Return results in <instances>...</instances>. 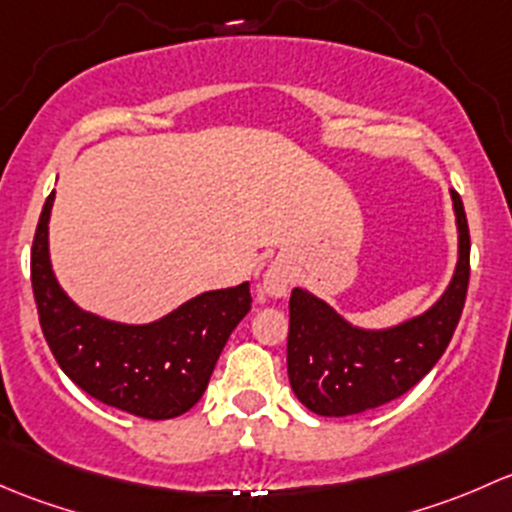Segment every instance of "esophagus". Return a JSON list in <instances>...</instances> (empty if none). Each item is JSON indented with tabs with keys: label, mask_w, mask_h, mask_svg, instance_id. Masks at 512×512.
<instances>
[{
	"label": "esophagus",
	"mask_w": 512,
	"mask_h": 512,
	"mask_svg": "<svg viewBox=\"0 0 512 512\" xmlns=\"http://www.w3.org/2000/svg\"><path fill=\"white\" fill-rule=\"evenodd\" d=\"M293 283V263L288 256H276L268 268L263 271L261 278V293L263 298L268 300H278L288 293Z\"/></svg>",
	"instance_id": "obj_1"
}]
</instances>
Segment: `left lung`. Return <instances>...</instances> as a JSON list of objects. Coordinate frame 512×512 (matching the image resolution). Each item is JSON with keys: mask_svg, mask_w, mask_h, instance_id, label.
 <instances>
[{"mask_svg": "<svg viewBox=\"0 0 512 512\" xmlns=\"http://www.w3.org/2000/svg\"><path fill=\"white\" fill-rule=\"evenodd\" d=\"M456 268L444 293L389 328H362L308 288H293L288 325V379L298 402L318 416H352L402 397L439 362L461 318L468 288V221L451 192Z\"/></svg>", "mask_w": 512, "mask_h": 512, "instance_id": "left-lung-1", "label": "left lung"}]
</instances>
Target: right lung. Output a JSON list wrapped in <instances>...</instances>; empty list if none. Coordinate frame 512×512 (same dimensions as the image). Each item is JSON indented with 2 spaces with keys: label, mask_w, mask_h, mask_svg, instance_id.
Wrapping results in <instances>:
<instances>
[{
  "label": "right lung",
  "mask_w": 512,
  "mask_h": 512,
  "mask_svg": "<svg viewBox=\"0 0 512 512\" xmlns=\"http://www.w3.org/2000/svg\"><path fill=\"white\" fill-rule=\"evenodd\" d=\"M56 192L31 246V286L56 362L98 402L142 419H175L202 399L226 340L251 310L249 281L184 300L152 323H120L81 308L61 288L49 249Z\"/></svg>",
  "instance_id": "1"
}]
</instances>
